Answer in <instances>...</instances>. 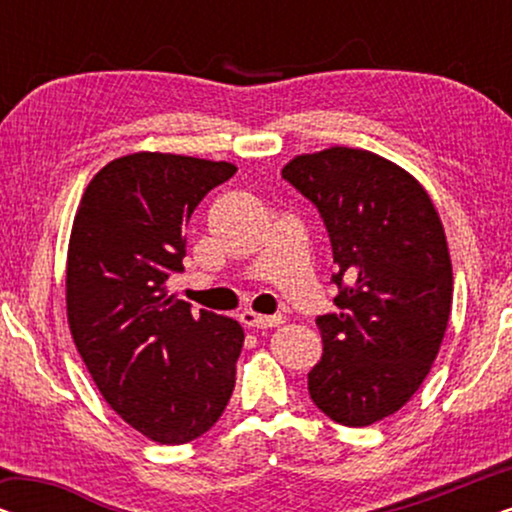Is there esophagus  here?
<instances>
[{
  "label": "esophagus",
  "instance_id": "1",
  "mask_svg": "<svg viewBox=\"0 0 512 512\" xmlns=\"http://www.w3.org/2000/svg\"><path fill=\"white\" fill-rule=\"evenodd\" d=\"M240 321L244 326H251V328H272L277 324H282L284 317L282 314H272V317H268V314H256V312H242L240 314Z\"/></svg>",
  "mask_w": 512,
  "mask_h": 512
}]
</instances>
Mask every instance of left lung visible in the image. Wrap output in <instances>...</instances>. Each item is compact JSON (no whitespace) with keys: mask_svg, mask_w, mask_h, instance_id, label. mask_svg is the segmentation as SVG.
Here are the masks:
<instances>
[{"mask_svg":"<svg viewBox=\"0 0 512 512\" xmlns=\"http://www.w3.org/2000/svg\"><path fill=\"white\" fill-rule=\"evenodd\" d=\"M314 202L338 272V312L317 319L324 354L307 373L317 408L370 426L415 396L452 310V261L426 188L373 151L331 146L284 165Z\"/></svg>","mask_w":512,"mask_h":512,"instance_id":"left-lung-1","label":"left lung"}]
</instances>
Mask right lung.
<instances>
[{"label": "right lung", "instance_id": "add662e5", "mask_svg": "<svg viewBox=\"0 0 512 512\" xmlns=\"http://www.w3.org/2000/svg\"><path fill=\"white\" fill-rule=\"evenodd\" d=\"M226 160L139 151L90 179L67 249V321L90 377L123 422L160 445L212 429L235 389L244 331L167 289L184 228Z\"/></svg>", "mask_w": 512, "mask_h": 512}]
</instances>
